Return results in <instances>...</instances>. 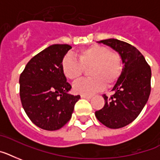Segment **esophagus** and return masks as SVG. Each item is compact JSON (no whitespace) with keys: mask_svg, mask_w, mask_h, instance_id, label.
Here are the masks:
<instances>
[{"mask_svg":"<svg viewBox=\"0 0 160 160\" xmlns=\"http://www.w3.org/2000/svg\"><path fill=\"white\" fill-rule=\"evenodd\" d=\"M81 98H87V99H90V98H92V96L85 95V94H82V95H81Z\"/></svg>","mask_w":160,"mask_h":160,"instance_id":"34e87169","label":"esophagus"}]
</instances>
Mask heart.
Here are the masks:
<instances>
[{
	"label": "heart",
	"mask_w": 160,
	"mask_h": 160,
	"mask_svg": "<svg viewBox=\"0 0 160 160\" xmlns=\"http://www.w3.org/2000/svg\"><path fill=\"white\" fill-rule=\"evenodd\" d=\"M78 61L67 55L62 60V71L69 80H76L88 70L89 78L77 80L73 84V90L77 93L90 95L101 91L108 85L114 84L120 77L122 65L119 54L108 48L98 44L80 49L76 52Z\"/></svg>",
	"instance_id": "heart-1"
}]
</instances>
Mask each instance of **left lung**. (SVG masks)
<instances>
[{
    "instance_id": "left-lung-1",
    "label": "left lung",
    "mask_w": 160,
    "mask_h": 160,
    "mask_svg": "<svg viewBox=\"0 0 160 160\" xmlns=\"http://www.w3.org/2000/svg\"><path fill=\"white\" fill-rule=\"evenodd\" d=\"M98 42L118 52L122 61V74L112 89L115 93L109 98L104 94V106L95 112L101 123L118 129L132 122L146 104L151 89V70L144 56L131 44L114 38Z\"/></svg>"
}]
</instances>
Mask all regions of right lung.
Here are the masks:
<instances>
[{"mask_svg": "<svg viewBox=\"0 0 160 160\" xmlns=\"http://www.w3.org/2000/svg\"><path fill=\"white\" fill-rule=\"evenodd\" d=\"M71 47L53 44L34 56L19 76V95L27 116L37 127L56 131L71 118L80 95L68 93L71 84L62 71V60Z\"/></svg>", "mask_w": 160, "mask_h": 160, "instance_id": "1", "label": "right lung"}]
</instances>
